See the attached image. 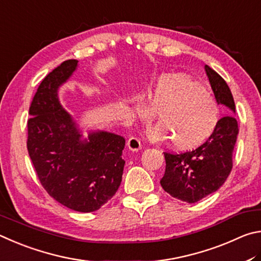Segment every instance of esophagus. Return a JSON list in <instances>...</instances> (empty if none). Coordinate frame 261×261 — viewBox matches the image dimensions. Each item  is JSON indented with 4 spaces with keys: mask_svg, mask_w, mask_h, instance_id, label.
<instances>
[{
    "mask_svg": "<svg viewBox=\"0 0 261 261\" xmlns=\"http://www.w3.org/2000/svg\"><path fill=\"white\" fill-rule=\"evenodd\" d=\"M127 145H128V148L132 150V151H138V150H140L141 147H142L140 139L134 138V136H132V138L128 140Z\"/></svg>",
    "mask_w": 261,
    "mask_h": 261,
    "instance_id": "1",
    "label": "esophagus"
}]
</instances>
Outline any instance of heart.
Listing matches in <instances>:
<instances>
[{"instance_id":"obj_1","label":"heart","mask_w":261,"mask_h":261,"mask_svg":"<svg viewBox=\"0 0 261 261\" xmlns=\"http://www.w3.org/2000/svg\"><path fill=\"white\" fill-rule=\"evenodd\" d=\"M147 107L136 105V112L148 119L152 111L159 123L150 136L171 140L173 147L191 150L204 144L216 133L221 120V108L212 93L199 82L185 75L161 77L147 95Z\"/></svg>"}]
</instances>
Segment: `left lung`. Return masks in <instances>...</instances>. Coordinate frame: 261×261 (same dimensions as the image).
Listing matches in <instances>:
<instances>
[{
    "mask_svg": "<svg viewBox=\"0 0 261 261\" xmlns=\"http://www.w3.org/2000/svg\"><path fill=\"white\" fill-rule=\"evenodd\" d=\"M214 96L227 107L216 133L197 149L186 152L165 151L166 170L161 185L172 197L196 203L217 191L225 184L232 168V151L239 134L235 102L223 77L205 65Z\"/></svg>",
    "mask_w": 261,
    "mask_h": 261,
    "instance_id": "8db88e82",
    "label": "left lung"
}]
</instances>
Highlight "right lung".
I'll use <instances>...</instances> for the list:
<instances>
[{"instance_id": "1", "label": "right lung", "mask_w": 261, "mask_h": 261, "mask_svg": "<svg viewBox=\"0 0 261 261\" xmlns=\"http://www.w3.org/2000/svg\"><path fill=\"white\" fill-rule=\"evenodd\" d=\"M77 65L68 59L41 81L30 107L27 150L40 184L49 196L77 212H94L108 203L121 184L125 139L98 132L82 142L59 104L57 89Z\"/></svg>"}]
</instances>
